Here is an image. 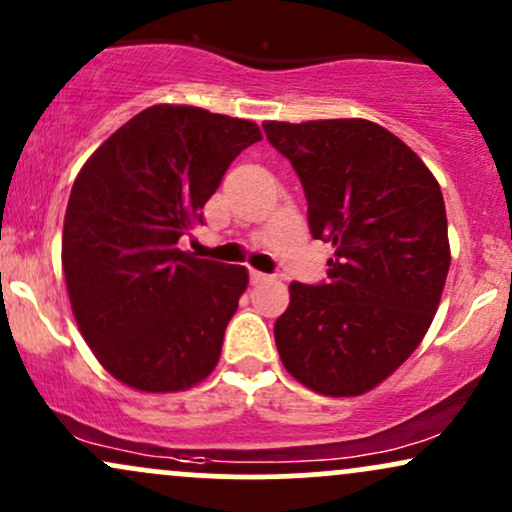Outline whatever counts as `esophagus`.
Masks as SVG:
<instances>
[{
	"label": "esophagus",
	"mask_w": 512,
	"mask_h": 512,
	"mask_svg": "<svg viewBox=\"0 0 512 512\" xmlns=\"http://www.w3.org/2000/svg\"><path fill=\"white\" fill-rule=\"evenodd\" d=\"M249 280H251V285H261V282L270 280V275L258 273V270H249Z\"/></svg>",
	"instance_id": "1"
}]
</instances>
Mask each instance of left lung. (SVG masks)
<instances>
[{"instance_id": "1", "label": "left lung", "mask_w": 512, "mask_h": 512, "mask_svg": "<svg viewBox=\"0 0 512 512\" xmlns=\"http://www.w3.org/2000/svg\"><path fill=\"white\" fill-rule=\"evenodd\" d=\"M309 201L314 239L333 246L326 285H290L275 345L318 395L383 383L434 321L450 268L441 186L414 150L369 119L263 122Z\"/></svg>"}]
</instances>
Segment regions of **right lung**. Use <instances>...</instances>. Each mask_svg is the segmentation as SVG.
<instances>
[{"label":"right lung","instance_id":"add662e5","mask_svg":"<svg viewBox=\"0 0 512 512\" xmlns=\"http://www.w3.org/2000/svg\"><path fill=\"white\" fill-rule=\"evenodd\" d=\"M256 141L249 119L165 102L119 126L78 172L62 232L66 292L83 340L124 386L179 393L218 364L249 273L177 242Z\"/></svg>","mask_w":512,"mask_h":512}]
</instances>
